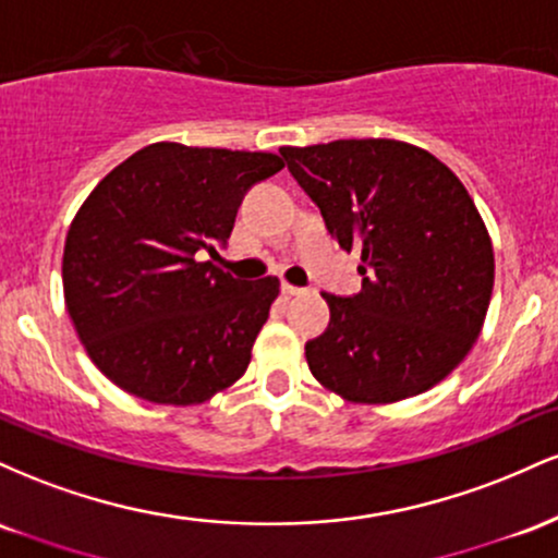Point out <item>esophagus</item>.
Returning <instances> with one entry per match:
<instances>
[{
    "mask_svg": "<svg viewBox=\"0 0 558 558\" xmlns=\"http://www.w3.org/2000/svg\"><path fill=\"white\" fill-rule=\"evenodd\" d=\"M280 293H283L286 299H291V296H299V293H304V288H296V286H291V283H283V286H280Z\"/></svg>",
    "mask_w": 558,
    "mask_h": 558,
    "instance_id": "esophagus-1",
    "label": "esophagus"
}]
</instances>
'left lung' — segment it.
<instances>
[{
	"label": "left lung",
	"instance_id": "obj_1",
	"mask_svg": "<svg viewBox=\"0 0 558 558\" xmlns=\"http://www.w3.org/2000/svg\"><path fill=\"white\" fill-rule=\"evenodd\" d=\"M280 155L341 248L362 252V291L323 293L330 325L306 343L312 375L354 403L438 386L477 341L496 270L464 183L430 151L393 138L283 146Z\"/></svg>",
	"mask_w": 558,
	"mask_h": 558
}]
</instances>
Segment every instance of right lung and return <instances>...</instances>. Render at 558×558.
I'll return each instance as SVG.
<instances>
[{
	"label": "right lung",
	"mask_w": 558,
	"mask_h": 558,
	"mask_svg": "<svg viewBox=\"0 0 558 558\" xmlns=\"http://www.w3.org/2000/svg\"><path fill=\"white\" fill-rule=\"evenodd\" d=\"M278 170L270 151L159 141L88 194L68 230L62 288L86 354L114 386L189 407L246 373L280 283L239 280L202 254H217L243 194Z\"/></svg>",
	"instance_id": "add662e5"
}]
</instances>
